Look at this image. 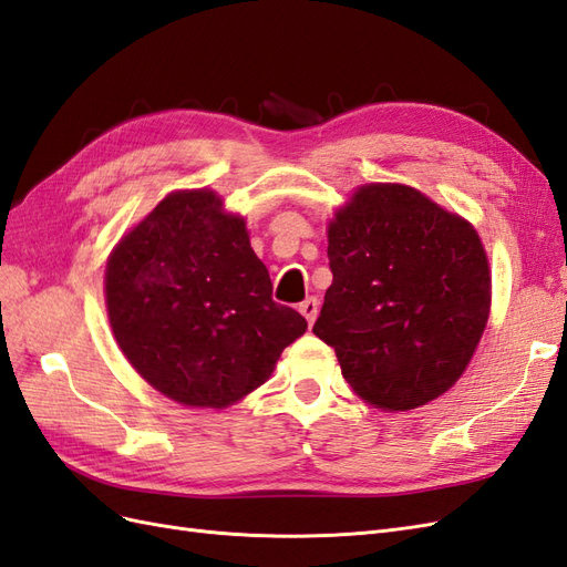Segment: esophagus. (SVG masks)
<instances>
[{
  "label": "esophagus",
  "instance_id": "34e87169",
  "mask_svg": "<svg viewBox=\"0 0 567 567\" xmlns=\"http://www.w3.org/2000/svg\"><path fill=\"white\" fill-rule=\"evenodd\" d=\"M299 311L306 318V322H309V326H313L316 318H318V311H320V303H318L316 297H309V299L299 303Z\"/></svg>",
  "mask_w": 567,
  "mask_h": 567
}]
</instances>
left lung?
I'll return each mask as SVG.
<instances>
[{
  "label": "left lung",
  "instance_id": "obj_1",
  "mask_svg": "<svg viewBox=\"0 0 567 567\" xmlns=\"http://www.w3.org/2000/svg\"><path fill=\"white\" fill-rule=\"evenodd\" d=\"M328 258L313 332L351 390L382 411L444 394L489 318V261L473 225L409 185H363L330 223Z\"/></svg>",
  "mask_w": 567,
  "mask_h": 567
}]
</instances>
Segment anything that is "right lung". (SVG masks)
<instances>
[{"mask_svg": "<svg viewBox=\"0 0 567 567\" xmlns=\"http://www.w3.org/2000/svg\"><path fill=\"white\" fill-rule=\"evenodd\" d=\"M113 337L154 390L225 409L261 386L306 320L272 301L245 218L212 189L171 192L106 264Z\"/></svg>", "mask_w": 567, "mask_h": 567, "instance_id": "obj_1", "label": "right lung"}]
</instances>
